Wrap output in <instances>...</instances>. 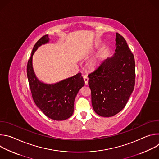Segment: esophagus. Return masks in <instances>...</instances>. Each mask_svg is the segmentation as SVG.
Instances as JSON below:
<instances>
[{
  "label": "esophagus",
  "instance_id": "obj_1",
  "mask_svg": "<svg viewBox=\"0 0 159 159\" xmlns=\"http://www.w3.org/2000/svg\"><path fill=\"white\" fill-rule=\"evenodd\" d=\"M84 81H85V85H88V80H89L87 76H86V75L84 76Z\"/></svg>",
  "mask_w": 159,
  "mask_h": 159
}]
</instances>
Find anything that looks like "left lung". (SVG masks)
<instances>
[{
    "label": "left lung",
    "mask_w": 159,
    "mask_h": 159,
    "mask_svg": "<svg viewBox=\"0 0 159 159\" xmlns=\"http://www.w3.org/2000/svg\"><path fill=\"white\" fill-rule=\"evenodd\" d=\"M115 53L89 74L92 105L96 113L111 117L126 106L133 91L135 62L125 38L116 34Z\"/></svg>",
    "instance_id": "left-lung-1"
}]
</instances>
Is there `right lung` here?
<instances>
[{"instance_id":"add662e5","label":"right lung","mask_w":159,"mask_h":159,"mask_svg":"<svg viewBox=\"0 0 159 159\" xmlns=\"http://www.w3.org/2000/svg\"><path fill=\"white\" fill-rule=\"evenodd\" d=\"M49 41L47 34L34 44L27 65V76L37 107L49 118L63 121L73 115L75 98L85 82L80 73L55 84L44 83L37 78L33 68V56L38 47Z\"/></svg>"}]
</instances>
